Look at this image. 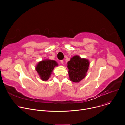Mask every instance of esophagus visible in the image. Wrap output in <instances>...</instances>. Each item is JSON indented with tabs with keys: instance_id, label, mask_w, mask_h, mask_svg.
I'll return each instance as SVG.
<instances>
[{
	"instance_id": "34e87169",
	"label": "esophagus",
	"mask_w": 125,
	"mask_h": 125,
	"mask_svg": "<svg viewBox=\"0 0 125 125\" xmlns=\"http://www.w3.org/2000/svg\"><path fill=\"white\" fill-rule=\"evenodd\" d=\"M60 62L61 63V64H63L64 63V61H63V60H61V61H60Z\"/></svg>"
}]
</instances>
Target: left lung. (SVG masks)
Listing matches in <instances>:
<instances>
[{"label":"left lung","mask_w":125,"mask_h":125,"mask_svg":"<svg viewBox=\"0 0 125 125\" xmlns=\"http://www.w3.org/2000/svg\"><path fill=\"white\" fill-rule=\"evenodd\" d=\"M68 74L70 81L79 83L86 76L90 62L79 56H74L67 63Z\"/></svg>","instance_id":"1"}]
</instances>
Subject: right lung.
Listing matches in <instances>:
<instances>
[{
  "label": "right lung",
  "mask_w": 125,
  "mask_h": 125,
  "mask_svg": "<svg viewBox=\"0 0 125 125\" xmlns=\"http://www.w3.org/2000/svg\"><path fill=\"white\" fill-rule=\"evenodd\" d=\"M56 66H58V64L55 61L45 59L38 63L35 70L41 79L43 81H46L49 79L53 69Z\"/></svg>",
  "instance_id": "1"
}]
</instances>
